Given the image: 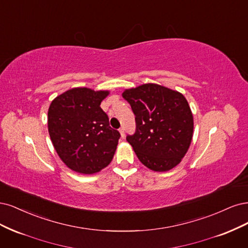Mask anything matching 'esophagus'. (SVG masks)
<instances>
[{"label":"esophagus","mask_w":248,"mask_h":248,"mask_svg":"<svg viewBox=\"0 0 248 248\" xmlns=\"http://www.w3.org/2000/svg\"><path fill=\"white\" fill-rule=\"evenodd\" d=\"M119 133H121L122 137L124 138V127H121V129H119Z\"/></svg>","instance_id":"esophagus-1"}]
</instances>
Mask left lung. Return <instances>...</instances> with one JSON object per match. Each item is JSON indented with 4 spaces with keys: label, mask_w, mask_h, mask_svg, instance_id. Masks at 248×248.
<instances>
[{
    "label": "left lung",
    "mask_w": 248,
    "mask_h": 248,
    "mask_svg": "<svg viewBox=\"0 0 248 248\" xmlns=\"http://www.w3.org/2000/svg\"><path fill=\"white\" fill-rule=\"evenodd\" d=\"M135 114L136 131L126 136L140 162L156 172L169 171L186 155L194 118L183 94L147 83L123 93Z\"/></svg>",
    "instance_id": "left-lung-1"
}]
</instances>
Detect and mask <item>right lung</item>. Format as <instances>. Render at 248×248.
Wrapping results in <instances>:
<instances>
[{
    "instance_id": "1",
    "label": "right lung",
    "mask_w": 248,
    "mask_h": 248,
    "mask_svg": "<svg viewBox=\"0 0 248 248\" xmlns=\"http://www.w3.org/2000/svg\"><path fill=\"white\" fill-rule=\"evenodd\" d=\"M108 91L75 87L55 98L48 109V132L68 168L93 174L112 161L121 134L109 125L101 102Z\"/></svg>"
}]
</instances>
